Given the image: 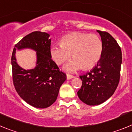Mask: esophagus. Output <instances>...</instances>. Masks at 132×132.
I'll use <instances>...</instances> for the list:
<instances>
[{
  "label": "esophagus",
  "instance_id": "esophagus-1",
  "mask_svg": "<svg viewBox=\"0 0 132 132\" xmlns=\"http://www.w3.org/2000/svg\"><path fill=\"white\" fill-rule=\"evenodd\" d=\"M73 77H74V76H73V75H69V74L67 75V79H71Z\"/></svg>",
  "mask_w": 132,
  "mask_h": 132
}]
</instances>
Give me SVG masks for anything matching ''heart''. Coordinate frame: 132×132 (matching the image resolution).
<instances>
[{"instance_id":"b5f03b06","label":"heart","mask_w":132,"mask_h":132,"mask_svg":"<svg viewBox=\"0 0 132 132\" xmlns=\"http://www.w3.org/2000/svg\"><path fill=\"white\" fill-rule=\"evenodd\" d=\"M61 43L51 47V55L56 63L61 65L71 58L72 53L74 59L64 67L68 72H75L81 67L92 68L102 56L103 44L96 34L72 32L64 36Z\"/></svg>"}]
</instances>
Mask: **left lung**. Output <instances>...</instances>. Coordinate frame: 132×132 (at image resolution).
Instances as JSON below:
<instances>
[{
  "mask_svg": "<svg viewBox=\"0 0 132 132\" xmlns=\"http://www.w3.org/2000/svg\"><path fill=\"white\" fill-rule=\"evenodd\" d=\"M101 36L103 51L97 65L86 75H81L79 98L88 105H98L114 93L120 78L122 51L116 39L106 31L96 30Z\"/></svg>",
  "mask_w": 132,
  "mask_h": 132,
  "instance_id": "8db88e82",
  "label": "left lung"
}]
</instances>
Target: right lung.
Masks as SVG:
<instances>
[{
    "label": "right lung",
    "instance_id": "obj_1",
    "mask_svg": "<svg viewBox=\"0 0 132 132\" xmlns=\"http://www.w3.org/2000/svg\"><path fill=\"white\" fill-rule=\"evenodd\" d=\"M45 32L33 31L15 45L11 58L12 80L16 92L24 101L36 108L53 104L67 76L52 59L51 39ZM31 48L37 52V62L33 70H25L16 63V49Z\"/></svg>",
    "mask_w": 132,
    "mask_h": 132
}]
</instances>
